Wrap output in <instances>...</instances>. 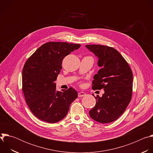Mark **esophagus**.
<instances>
[{
    "label": "esophagus",
    "instance_id": "obj_1",
    "mask_svg": "<svg viewBox=\"0 0 153 153\" xmlns=\"http://www.w3.org/2000/svg\"><path fill=\"white\" fill-rule=\"evenodd\" d=\"M85 95H86V93H84V92H79V93H78V97H83V96H85Z\"/></svg>",
    "mask_w": 153,
    "mask_h": 153
}]
</instances>
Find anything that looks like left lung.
<instances>
[{
  "label": "left lung",
  "mask_w": 153,
  "mask_h": 153,
  "mask_svg": "<svg viewBox=\"0 0 153 153\" xmlns=\"http://www.w3.org/2000/svg\"><path fill=\"white\" fill-rule=\"evenodd\" d=\"M98 59L101 68L94 75L93 90H104L102 97L94 96L96 103L89 111L94 120L108 123L117 120L125 111L132 97L133 73L120 53L113 47L86 45Z\"/></svg>",
  "instance_id": "obj_1"
}]
</instances>
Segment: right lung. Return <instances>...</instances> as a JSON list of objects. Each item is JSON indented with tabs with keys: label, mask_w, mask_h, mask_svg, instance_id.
I'll return each instance as SVG.
<instances>
[{
	"label": "right lung",
	"mask_w": 153,
	"mask_h": 153,
	"mask_svg": "<svg viewBox=\"0 0 153 153\" xmlns=\"http://www.w3.org/2000/svg\"><path fill=\"white\" fill-rule=\"evenodd\" d=\"M80 44L50 42L40 47L27 60L22 70V91L30 110L40 120L56 123L67 114L77 97L73 88L59 91L54 82L63 58Z\"/></svg>",
	"instance_id": "add662e5"
}]
</instances>
